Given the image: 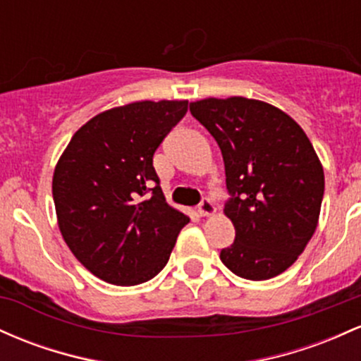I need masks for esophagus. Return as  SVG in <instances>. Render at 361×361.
I'll use <instances>...</instances> for the list:
<instances>
[{
  "label": "esophagus",
  "instance_id": "obj_1",
  "mask_svg": "<svg viewBox=\"0 0 361 361\" xmlns=\"http://www.w3.org/2000/svg\"><path fill=\"white\" fill-rule=\"evenodd\" d=\"M199 214L202 217H207V216H212V214H216V207H214V204L209 199H204L200 202L199 205Z\"/></svg>",
  "mask_w": 361,
  "mask_h": 361
}]
</instances>
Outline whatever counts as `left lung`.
I'll return each instance as SVG.
<instances>
[{
	"label": "left lung",
	"mask_w": 361,
	"mask_h": 361,
	"mask_svg": "<svg viewBox=\"0 0 361 361\" xmlns=\"http://www.w3.org/2000/svg\"><path fill=\"white\" fill-rule=\"evenodd\" d=\"M190 113L216 138L231 193L224 214L236 236L221 260L245 279L279 276L319 224L324 168L314 145L290 114L257 99H200Z\"/></svg>",
	"instance_id": "obj_1"
}]
</instances>
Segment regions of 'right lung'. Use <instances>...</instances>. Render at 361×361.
<instances>
[{
  "label": "right lung",
  "mask_w": 361,
  "mask_h": 361,
  "mask_svg": "<svg viewBox=\"0 0 361 361\" xmlns=\"http://www.w3.org/2000/svg\"><path fill=\"white\" fill-rule=\"evenodd\" d=\"M187 109L188 101H137L102 111L58 159L59 231L78 262L106 283L135 286L159 274L190 221L166 202L152 166Z\"/></svg>",
  "instance_id": "right-lung-1"
}]
</instances>
